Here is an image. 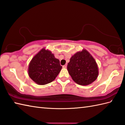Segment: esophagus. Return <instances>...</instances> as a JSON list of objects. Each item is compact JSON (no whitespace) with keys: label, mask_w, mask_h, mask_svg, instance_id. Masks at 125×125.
<instances>
[{"label":"esophagus","mask_w":125,"mask_h":125,"mask_svg":"<svg viewBox=\"0 0 125 125\" xmlns=\"http://www.w3.org/2000/svg\"><path fill=\"white\" fill-rule=\"evenodd\" d=\"M67 65L65 64V65L63 66V68H67Z\"/></svg>","instance_id":"esophagus-1"}]
</instances>
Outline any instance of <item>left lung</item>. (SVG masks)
Returning a JSON list of instances; mask_svg holds the SVG:
<instances>
[{"instance_id":"obj_1","label":"left lung","mask_w":125,"mask_h":125,"mask_svg":"<svg viewBox=\"0 0 125 125\" xmlns=\"http://www.w3.org/2000/svg\"><path fill=\"white\" fill-rule=\"evenodd\" d=\"M67 69L73 81L81 85L91 84L99 73L96 62L85 49L77 52L70 58Z\"/></svg>"}]
</instances>
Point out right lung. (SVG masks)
<instances>
[{"label": "right lung", "mask_w": 125, "mask_h": 125, "mask_svg": "<svg viewBox=\"0 0 125 125\" xmlns=\"http://www.w3.org/2000/svg\"><path fill=\"white\" fill-rule=\"evenodd\" d=\"M59 60L48 50L42 49L35 55L28 66V75L39 85H45L54 81L62 69Z\"/></svg>", "instance_id": "1"}]
</instances>
